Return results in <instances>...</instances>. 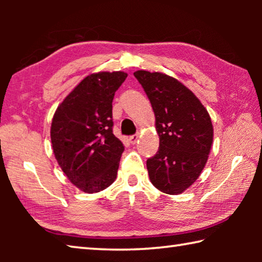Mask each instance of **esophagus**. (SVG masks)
I'll return each instance as SVG.
<instances>
[{
    "instance_id": "34e87169",
    "label": "esophagus",
    "mask_w": 262,
    "mask_h": 262,
    "mask_svg": "<svg viewBox=\"0 0 262 262\" xmlns=\"http://www.w3.org/2000/svg\"><path fill=\"white\" fill-rule=\"evenodd\" d=\"M137 140H139V135L137 134H135V135H132V136H129V142L132 144H135L136 142H137Z\"/></svg>"
}]
</instances>
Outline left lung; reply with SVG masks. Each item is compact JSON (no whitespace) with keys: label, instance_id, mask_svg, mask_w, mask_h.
Wrapping results in <instances>:
<instances>
[{"label":"left lung","instance_id":"8db88e82","mask_svg":"<svg viewBox=\"0 0 262 262\" xmlns=\"http://www.w3.org/2000/svg\"><path fill=\"white\" fill-rule=\"evenodd\" d=\"M134 76L151 103L159 149L147 161L151 184L170 195L184 193L200 177L214 139L210 115L187 86L163 73Z\"/></svg>","mask_w":262,"mask_h":262}]
</instances>
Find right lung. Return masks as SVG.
I'll return each mask as SVG.
<instances>
[{"label": "right lung", "mask_w": 262, "mask_h": 262, "mask_svg": "<svg viewBox=\"0 0 262 262\" xmlns=\"http://www.w3.org/2000/svg\"><path fill=\"white\" fill-rule=\"evenodd\" d=\"M127 76L123 72L89 75L53 115V152L70 183L84 193H98L117 179L125 148L112 132V101Z\"/></svg>", "instance_id": "right-lung-1"}]
</instances>
